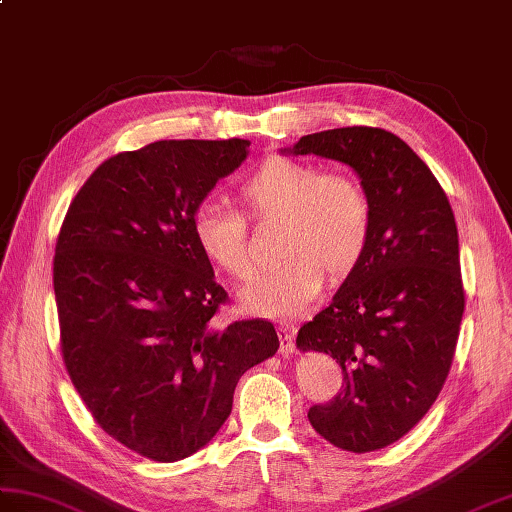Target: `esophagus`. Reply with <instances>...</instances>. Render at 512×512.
Here are the masks:
<instances>
[{
    "instance_id": "esophagus-1",
    "label": "esophagus",
    "mask_w": 512,
    "mask_h": 512,
    "mask_svg": "<svg viewBox=\"0 0 512 512\" xmlns=\"http://www.w3.org/2000/svg\"><path fill=\"white\" fill-rule=\"evenodd\" d=\"M294 327L279 325V338H281V355H292L296 351L294 347Z\"/></svg>"
}]
</instances>
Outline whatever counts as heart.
I'll list each match as a JSON object with an SVG mask.
<instances>
[{
    "label": "heart",
    "mask_w": 512,
    "mask_h": 512,
    "mask_svg": "<svg viewBox=\"0 0 512 512\" xmlns=\"http://www.w3.org/2000/svg\"><path fill=\"white\" fill-rule=\"evenodd\" d=\"M237 198L257 220L283 218L281 264L248 285L242 303L253 314L296 318L325 285L360 264L373 229V211L362 183L347 172H325L316 163L272 157L237 185ZM192 233L211 264L233 279L253 275L248 222L240 211L207 202L196 209Z\"/></svg>",
    "instance_id": "b5f03b06"
}]
</instances>
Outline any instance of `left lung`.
Instances as JSON below:
<instances>
[{
  "instance_id": "obj_1",
  "label": "left lung",
  "mask_w": 512,
  "mask_h": 512,
  "mask_svg": "<svg viewBox=\"0 0 512 512\" xmlns=\"http://www.w3.org/2000/svg\"><path fill=\"white\" fill-rule=\"evenodd\" d=\"M283 152L349 165L371 200L362 261L296 336L342 368V390L307 419L331 445L366 454L425 417L454 360L465 312L454 211L419 154L384 128L323 130Z\"/></svg>"
}]
</instances>
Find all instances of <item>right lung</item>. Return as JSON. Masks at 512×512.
<instances>
[{"label":"right lung","mask_w":512,"mask_h":512,"mask_svg":"<svg viewBox=\"0 0 512 512\" xmlns=\"http://www.w3.org/2000/svg\"><path fill=\"white\" fill-rule=\"evenodd\" d=\"M246 139H170L106 159L71 200L54 255L61 351L102 430L157 462L196 454L218 434L248 368L279 349L272 323L216 314L192 218Z\"/></svg>","instance_id":"right-lung-1"}]
</instances>
